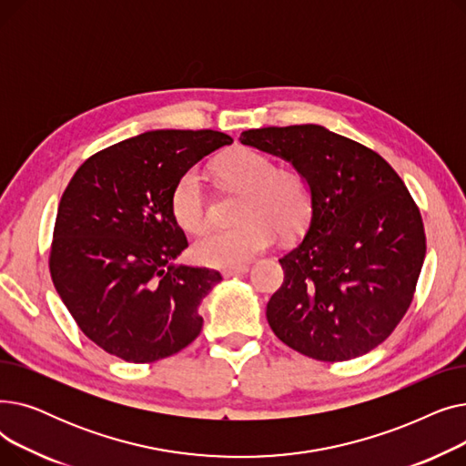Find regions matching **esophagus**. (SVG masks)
Segmentation results:
<instances>
[{"mask_svg": "<svg viewBox=\"0 0 466 466\" xmlns=\"http://www.w3.org/2000/svg\"><path fill=\"white\" fill-rule=\"evenodd\" d=\"M249 272V266H238V268H225L223 276L225 278H236V276H243Z\"/></svg>", "mask_w": 466, "mask_h": 466, "instance_id": "34e87169", "label": "esophagus"}]
</instances>
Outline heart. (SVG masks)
Here are the masks:
<instances>
[{"label": "heart", "mask_w": 466, "mask_h": 466, "mask_svg": "<svg viewBox=\"0 0 466 466\" xmlns=\"http://www.w3.org/2000/svg\"><path fill=\"white\" fill-rule=\"evenodd\" d=\"M225 185L243 192L236 217L239 223L213 228L194 241V258L213 268H238L253 260L276 241L300 234L311 213L308 181L295 169H281L276 160L255 149H236L215 164ZM171 213L187 232H200L209 218L204 176L188 167L171 190Z\"/></svg>", "instance_id": "b5f03b06"}]
</instances>
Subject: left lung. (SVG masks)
Returning a JSON list of instances; mask_svg holds the SVG:
<instances>
[{
  "mask_svg": "<svg viewBox=\"0 0 466 466\" xmlns=\"http://www.w3.org/2000/svg\"><path fill=\"white\" fill-rule=\"evenodd\" d=\"M308 181L311 217L279 258L283 285L266 306L274 334L306 357L350 360L378 348L408 311L425 260L421 213L378 153L319 125L241 132Z\"/></svg>",
  "mask_w": 466,
  "mask_h": 466,
  "instance_id": "obj_1",
  "label": "left lung"
}]
</instances>
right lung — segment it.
Wrapping results in <instances>:
<instances>
[{"label":"right lung","mask_w":466,"mask_h":466,"mask_svg":"<svg viewBox=\"0 0 466 466\" xmlns=\"http://www.w3.org/2000/svg\"><path fill=\"white\" fill-rule=\"evenodd\" d=\"M230 143L213 130H151L92 155L64 190L51 278L85 336L109 355L155 362L200 334V304L223 278L174 262L188 241L169 200L181 174Z\"/></svg>","instance_id":"obj_1"}]
</instances>
